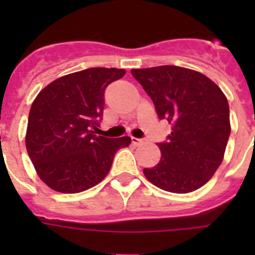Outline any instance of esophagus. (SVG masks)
<instances>
[{"mask_svg":"<svg viewBox=\"0 0 255 255\" xmlns=\"http://www.w3.org/2000/svg\"><path fill=\"white\" fill-rule=\"evenodd\" d=\"M131 141L134 145H140V144L145 143V139H140V138H131Z\"/></svg>","mask_w":255,"mask_h":255,"instance_id":"1","label":"esophagus"}]
</instances>
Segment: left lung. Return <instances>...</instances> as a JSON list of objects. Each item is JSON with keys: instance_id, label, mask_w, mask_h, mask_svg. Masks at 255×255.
<instances>
[{"instance_id": "left-lung-1", "label": "left lung", "mask_w": 255, "mask_h": 255, "mask_svg": "<svg viewBox=\"0 0 255 255\" xmlns=\"http://www.w3.org/2000/svg\"><path fill=\"white\" fill-rule=\"evenodd\" d=\"M159 120L172 132L162 143L158 164L144 168L148 180L170 193H190L203 186L218 168L230 131L227 98L203 74L179 66L134 69Z\"/></svg>"}]
</instances>
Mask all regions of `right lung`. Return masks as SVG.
I'll return each instance as SVG.
<instances>
[{"label": "right lung", "mask_w": 255, "mask_h": 255, "mask_svg": "<svg viewBox=\"0 0 255 255\" xmlns=\"http://www.w3.org/2000/svg\"><path fill=\"white\" fill-rule=\"evenodd\" d=\"M124 69L91 67L47 85L30 107L26 150L40 180L60 193H80L102 181L129 136L94 135L105 107V91Z\"/></svg>", "instance_id": "right-lung-1"}]
</instances>
